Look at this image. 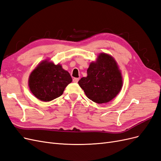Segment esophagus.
<instances>
[{
	"mask_svg": "<svg viewBox=\"0 0 161 161\" xmlns=\"http://www.w3.org/2000/svg\"><path fill=\"white\" fill-rule=\"evenodd\" d=\"M79 80V78H74V79H73V82H78V81Z\"/></svg>",
	"mask_w": 161,
	"mask_h": 161,
	"instance_id": "34e87169",
	"label": "esophagus"
}]
</instances>
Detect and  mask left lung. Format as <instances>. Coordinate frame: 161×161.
I'll return each mask as SVG.
<instances>
[{
    "label": "left lung",
    "instance_id": "left-lung-1",
    "mask_svg": "<svg viewBox=\"0 0 161 161\" xmlns=\"http://www.w3.org/2000/svg\"><path fill=\"white\" fill-rule=\"evenodd\" d=\"M122 78L115 61L111 56L101 53L95 62L87 70V76L82 77L79 85L86 97L97 103H108L119 93Z\"/></svg>",
    "mask_w": 161,
    "mask_h": 161
}]
</instances>
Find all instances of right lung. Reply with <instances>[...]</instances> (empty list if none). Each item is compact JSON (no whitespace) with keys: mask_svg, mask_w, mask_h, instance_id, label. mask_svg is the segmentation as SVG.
<instances>
[{"mask_svg":"<svg viewBox=\"0 0 161 161\" xmlns=\"http://www.w3.org/2000/svg\"><path fill=\"white\" fill-rule=\"evenodd\" d=\"M69 72L60 64L43 61L30 76L29 86L32 93L43 101H50L61 96L72 82Z\"/></svg>","mask_w":161,"mask_h":161,"instance_id":"right-lung-1","label":"right lung"}]
</instances>
